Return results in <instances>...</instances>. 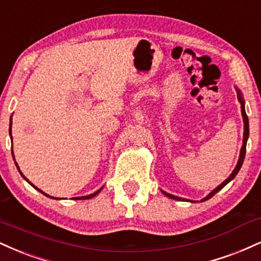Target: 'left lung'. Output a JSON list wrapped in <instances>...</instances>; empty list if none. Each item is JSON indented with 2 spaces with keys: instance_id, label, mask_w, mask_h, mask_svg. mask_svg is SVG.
Masks as SVG:
<instances>
[{
  "instance_id": "8db88e82",
  "label": "left lung",
  "mask_w": 261,
  "mask_h": 261,
  "mask_svg": "<svg viewBox=\"0 0 261 261\" xmlns=\"http://www.w3.org/2000/svg\"><path fill=\"white\" fill-rule=\"evenodd\" d=\"M236 90H237V96H238V100H240V103H241V109H242V117H243V122H244V134H243V146H242V148H241V153H240V159H238V162H237V165H236V168H234V170L232 171V174L230 175V176H228L227 178H226V180L222 182L221 185H219L218 187L215 188V190H213L212 192H210L208 196L205 197V198H203L202 200H200V202H204V200H208V199H210L212 198L213 196H214L215 193H218L219 191L221 190V188H224L226 185L228 184V182H230L231 180H233L234 178V176H236V175L238 174V171H240V169H241V166H242V164H243V161H244V156H246V147H247V140H248V137H249V122H248V117H247V114H246V109H244V99H243V97H242V92L240 90L237 89L236 87ZM163 193L165 194L166 197H169V198H171V199H175V200H182V202H184V200H187V199H185V198H180V197H176V196H172V194H170V193H166V192H164V191H162ZM191 202V200H190Z\"/></svg>"
}]
</instances>
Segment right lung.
Here are the masks:
<instances>
[{"label":"right lung","instance_id":"right-lung-1","mask_svg":"<svg viewBox=\"0 0 261 261\" xmlns=\"http://www.w3.org/2000/svg\"><path fill=\"white\" fill-rule=\"evenodd\" d=\"M9 135H11V139H12V118H11V122H9ZM12 154H13V152H12ZM15 166H17V169H18V170H19V172H20V175H21V176H23V177L25 178V180H27V181H28V178H27V177H25V176H24V175H23V172H21V171H20L19 166H18V164H17V163H15ZM28 182H29V181H28ZM29 184H30V182H29ZM30 185H31V186H33V187H35L37 191H40V192H41V193H43V194H45V196H47V197H49V198H53V197H51V196H48V194H46L45 192H42V191H41V190H39V188H37L36 186H34V185H33V184H30ZM100 190H102V188H99V190H98V191H96V192H95V193H92V194H89V196H84V197H75V198H73V199H90V198H93V197H95V196H97V194H98V193L100 192ZM55 199H57V198H55Z\"/></svg>","mask_w":261,"mask_h":261}]
</instances>
